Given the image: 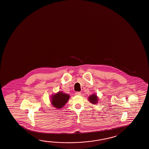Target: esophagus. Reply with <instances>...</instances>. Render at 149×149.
Masks as SVG:
<instances>
[{"label":"esophagus","mask_w":149,"mask_h":149,"mask_svg":"<svg viewBox=\"0 0 149 149\" xmlns=\"http://www.w3.org/2000/svg\"><path fill=\"white\" fill-rule=\"evenodd\" d=\"M75 94H76V95H81V93L80 92H77L75 93Z\"/></svg>","instance_id":"34e87169"}]
</instances>
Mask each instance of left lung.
Here are the masks:
<instances>
[{
    "label": "left lung",
    "instance_id": "left-lung-1",
    "mask_svg": "<svg viewBox=\"0 0 149 149\" xmlns=\"http://www.w3.org/2000/svg\"><path fill=\"white\" fill-rule=\"evenodd\" d=\"M88 100L91 103H92L93 104H95L98 102L99 98L96 94H92V95H90V97H88Z\"/></svg>",
    "mask_w": 149,
    "mask_h": 149
}]
</instances>
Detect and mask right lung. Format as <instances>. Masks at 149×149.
Returning <instances> with one entry per match:
<instances>
[{
	"instance_id": "1",
	"label": "right lung",
	"mask_w": 149,
	"mask_h": 149,
	"mask_svg": "<svg viewBox=\"0 0 149 149\" xmlns=\"http://www.w3.org/2000/svg\"><path fill=\"white\" fill-rule=\"evenodd\" d=\"M70 97L69 94L59 91L56 93L52 94L50 98V102L53 107L60 109L65 105Z\"/></svg>"
}]
</instances>
